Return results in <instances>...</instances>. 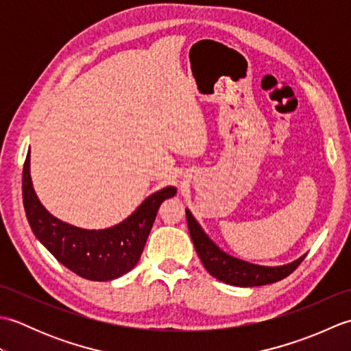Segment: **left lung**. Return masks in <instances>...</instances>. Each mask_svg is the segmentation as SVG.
Returning a JSON list of instances; mask_svg holds the SVG:
<instances>
[{"mask_svg":"<svg viewBox=\"0 0 351 351\" xmlns=\"http://www.w3.org/2000/svg\"><path fill=\"white\" fill-rule=\"evenodd\" d=\"M187 215L189 230L191 235L193 244H195L197 255L202 261L206 271L215 279H219L234 287H261L274 283L285 279L287 276L293 273L297 267L302 264L304 256L299 258L294 263L280 265V267H263L249 264L245 261L229 256L228 253L220 250L208 235L204 232L199 223L193 217L189 210H185Z\"/></svg>","mask_w":351,"mask_h":351,"instance_id":"8db88e82","label":"left lung"}]
</instances>
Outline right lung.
I'll use <instances>...</instances> for the list:
<instances>
[{"label":"right lung","instance_id":"obj_1","mask_svg":"<svg viewBox=\"0 0 351 351\" xmlns=\"http://www.w3.org/2000/svg\"><path fill=\"white\" fill-rule=\"evenodd\" d=\"M175 195V187L162 189L149 196L119 225L102 230H87L52 217L45 210L29 178V152L22 170L24 208L36 238L58 263L88 280H113L132 270L143 253L160 205L164 199Z\"/></svg>","mask_w":351,"mask_h":351}]
</instances>
